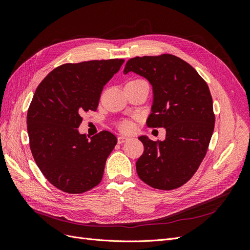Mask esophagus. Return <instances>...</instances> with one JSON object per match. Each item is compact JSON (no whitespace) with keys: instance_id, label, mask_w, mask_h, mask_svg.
<instances>
[{"instance_id":"obj_1","label":"esophagus","mask_w":250,"mask_h":250,"mask_svg":"<svg viewBox=\"0 0 250 250\" xmlns=\"http://www.w3.org/2000/svg\"><path fill=\"white\" fill-rule=\"evenodd\" d=\"M128 140H129V139L124 137V135H120V137H118V143H119V144H123V143L127 142Z\"/></svg>"}]
</instances>
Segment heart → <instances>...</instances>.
Returning a JSON list of instances; mask_svg holds the SVG:
<instances>
[{
  "label": "heart",
  "instance_id": "obj_1",
  "mask_svg": "<svg viewBox=\"0 0 250 250\" xmlns=\"http://www.w3.org/2000/svg\"><path fill=\"white\" fill-rule=\"evenodd\" d=\"M142 80L143 79H134L131 81L134 82V81H142ZM131 81H129V82H131ZM120 129L124 132H129L132 129V125L129 121H123V122H121V124H120Z\"/></svg>",
  "mask_w": 250,
  "mask_h": 250
}]
</instances>
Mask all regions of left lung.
<instances>
[{
  "mask_svg": "<svg viewBox=\"0 0 250 250\" xmlns=\"http://www.w3.org/2000/svg\"><path fill=\"white\" fill-rule=\"evenodd\" d=\"M129 72L153 88L147 125L166 128L165 141L139 138L144 153L135 164L138 175L158 190L177 188L192 178L207 154L215 126L209 88L192 65L171 54L131 58L124 69Z\"/></svg>",
  "mask_w": 250,
  "mask_h": 250,
  "instance_id": "8db88e82",
  "label": "left lung"
}]
</instances>
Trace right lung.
<instances>
[{"label":"right lung","mask_w":250,"mask_h":250,"mask_svg":"<svg viewBox=\"0 0 250 250\" xmlns=\"http://www.w3.org/2000/svg\"><path fill=\"white\" fill-rule=\"evenodd\" d=\"M124 59L65 63L37 86L27 115L34 161L49 183L69 194H81L100 184L105 163L118 142L103 130L88 140L78 127L82 115L97 110L104 85Z\"/></svg>","instance_id":"obj_1"}]
</instances>
